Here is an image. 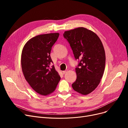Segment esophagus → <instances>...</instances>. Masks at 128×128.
Returning a JSON list of instances; mask_svg holds the SVG:
<instances>
[{
  "mask_svg": "<svg viewBox=\"0 0 128 128\" xmlns=\"http://www.w3.org/2000/svg\"><path fill=\"white\" fill-rule=\"evenodd\" d=\"M68 72V70H64V71L63 72V74H65L66 73Z\"/></svg>",
  "mask_w": 128,
  "mask_h": 128,
  "instance_id": "34e87169",
  "label": "esophagus"
}]
</instances>
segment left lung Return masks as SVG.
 <instances>
[{"label":"left lung","mask_w":128,"mask_h":128,"mask_svg":"<svg viewBox=\"0 0 128 128\" xmlns=\"http://www.w3.org/2000/svg\"><path fill=\"white\" fill-rule=\"evenodd\" d=\"M63 36L75 58L80 60L72 88L82 95L88 94L96 88L104 74L106 58L102 42L96 33L84 28L65 31Z\"/></svg>","instance_id":"1"}]
</instances>
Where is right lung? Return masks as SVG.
I'll return each mask as SVG.
<instances>
[{
	"label": "right lung",
	"instance_id": "right-lung-1",
	"mask_svg": "<svg viewBox=\"0 0 128 128\" xmlns=\"http://www.w3.org/2000/svg\"><path fill=\"white\" fill-rule=\"evenodd\" d=\"M59 33L36 36L24 45L21 55V66L26 80L32 89L42 96L49 95L56 89L60 77L50 56L52 46Z\"/></svg>",
	"mask_w": 128,
	"mask_h": 128
}]
</instances>
